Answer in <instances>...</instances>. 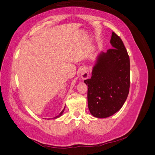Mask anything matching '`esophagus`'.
<instances>
[{"label":"esophagus","mask_w":155,"mask_h":155,"mask_svg":"<svg viewBox=\"0 0 155 155\" xmlns=\"http://www.w3.org/2000/svg\"><path fill=\"white\" fill-rule=\"evenodd\" d=\"M88 75H89V70H88V68H87V67L83 68L81 70V78L83 79H86L88 78Z\"/></svg>","instance_id":"esophagus-1"}]
</instances>
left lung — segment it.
I'll use <instances>...</instances> for the list:
<instances>
[{
	"label": "left lung",
	"instance_id": "8db88e82",
	"mask_svg": "<svg viewBox=\"0 0 155 155\" xmlns=\"http://www.w3.org/2000/svg\"><path fill=\"white\" fill-rule=\"evenodd\" d=\"M112 48L101 52L93 67L88 85V107L91 114L104 118L118 112L127 98L130 87V60L122 40L112 32Z\"/></svg>",
	"mask_w": 155,
	"mask_h": 155
}]
</instances>
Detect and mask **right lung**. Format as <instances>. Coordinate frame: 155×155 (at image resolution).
<instances>
[{
  "label": "right lung",
  "mask_w": 155,
  "mask_h": 155,
  "mask_svg": "<svg viewBox=\"0 0 155 155\" xmlns=\"http://www.w3.org/2000/svg\"><path fill=\"white\" fill-rule=\"evenodd\" d=\"M64 108H65V107H64ZM64 109H63V110H62L61 112H60V114H59V115H58L57 116H55V117H54V119H55V118H59V117H60L61 116V115H62V114L63 113V112H64Z\"/></svg>",
  "instance_id": "obj_1"
}]
</instances>
